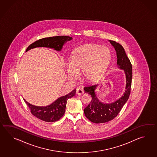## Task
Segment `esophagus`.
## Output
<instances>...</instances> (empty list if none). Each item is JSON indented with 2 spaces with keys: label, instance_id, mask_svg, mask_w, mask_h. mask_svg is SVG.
<instances>
[{
  "label": "esophagus",
  "instance_id": "34e87169",
  "mask_svg": "<svg viewBox=\"0 0 157 157\" xmlns=\"http://www.w3.org/2000/svg\"><path fill=\"white\" fill-rule=\"evenodd\" d=\"M76 93L77 95H80L83 94L84 93V91H83L82 89H80V88H79V89H77V90H76Z\"/></svg>",
  "mask_w": 157,
  "mask_h": 157
}]
</instances>
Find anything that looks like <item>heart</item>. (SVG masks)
Here are the masks:
<instances>
[{
  "label": "heart",
  "mask_w": 157,
  "mask_h": 157,
  "mask_svg": "<svg viewBox=\"0 0 157 157\" xmlns=\"http://www.w3.org/2000/svg\"><path fill=\"white\" fill-rule=\"evenodd\" d=\"M111 59V52L107 47L94 44L78 47L72 54L70 64L66 65L68 77L75 80L83 72L85 80H95L106 71Z\"/></svg>",
  "instance_id": "1"
}]
</instances>
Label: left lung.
<instances>
[{
  "label": "left lung",
  "instance_id": "obj_1",
  "mask_svg": "<svg viewBox=\"0 0 157 157\" xmlns=\"http://www.w3.org/2000/svg\"><path fill=\"white\" fill-rule=\"evenodd\" d=\"M109 41L116 51L117 66L124 70L126 74V90L124 95L118 100L112 103L105 104L100 102L95 94V90L98 85H89L83 88L85 93L89 94L92 98L90 104L84 109V113L87 119L95 124L105 123L114 119L120 113L130 94L132 77V67L130 60L121 44L113 40Z\"/></svg>",
  "mask_w": 157,
  "mask_h": 157
}]
</instances>
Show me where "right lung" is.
Listing matches in <instances>:
<instances>
[{
	"label": "right lung",
	"instance_id": "obj_1",
	"mask_svg": "<svg viewBox=\"0 0 157 157\" xmlns=\"http://www.w3.org/2000/svg\"><path fill=\"white\" fill-rule=\"evenodd\" d=\"M72 37L67 36H57L41 39L31 44L27 48L30 50L37 47H46L53 48L54 50L60 51L64 43L72 40ZM76 90H72L65 96L60 97L49 105L45 107H37L28 103L24 99L25 102L30 109L31 113L35 117L45 122H56L59 120L65 113L67 100L75 95Z\"/></svg>",
	"mask_w": 157,
	"mask_h": 157
}]
</instances>
